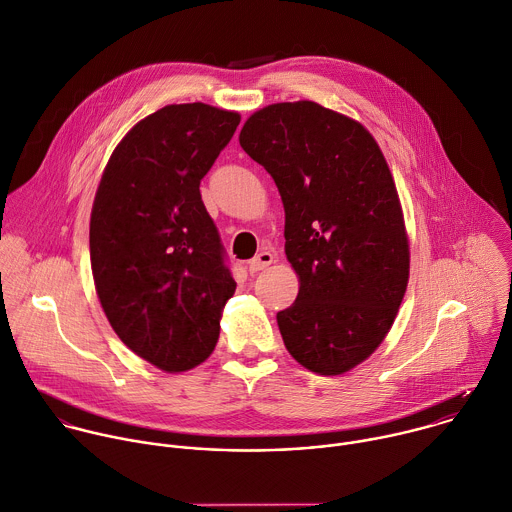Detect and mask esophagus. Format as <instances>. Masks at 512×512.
Masks as SVG:
<instances>
[{
  "label": "esophagus",
  "instance_id": "obj_1",
  "mask_svg": "<svg viewBox=\"0 0 512 512\" xmlns=\"http://www.w3.org/2000/svg\"><path fill=\"white\" fill-rule=\"evenodd\" d=\"M272 262H274V254H270V252H260L258 256H254V258L248 262V270H250V274H254V272H260V270L268 268Z\"/></svg>",
  "mask_w": 512,
  "mask_h": 512
}]
</instances>
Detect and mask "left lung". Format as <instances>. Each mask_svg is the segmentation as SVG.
<instances>
[{"mask_svg": "<svg viewBox=\"0 0 512 512\" xmlns=\"http://www.w3.org/2000/svg\"><path fill=\"white\" fill-rule=\"evenodd\" d=\"M240 146L272 176L286 212L300 290L276 314L282 340L304 368L342 374L384 340L408 284L388 164L364 126L308 100L252 114Z\"/></svg>", "mask_w": 512, "mask_h": 512, "instance_id": "8db88e82", "label": "left lung"}]
</instances>
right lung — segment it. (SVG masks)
Masks as SVG:
<instances>
[{
  "label": "right lung",
  "mask_w": 512,
  "mask_h": 512,
  "mask_svg": "<svg viewBox=\"0 0 512 512\" xmlns=\"http://www.w3.org/2000/svg\"><path fill=\"white\" fill-rule=\"evenodd\" d=\"M240 116L208 104L166 106L114 150L96 192L90 260L122 342L166 372L204 362L236 282L200 182Z\"/></svg>",
  "instance_id": "right-lung-1"
}]
</instances>
